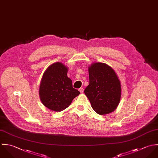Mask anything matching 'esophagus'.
Segmentation results:
<instances>
[{
    "mask_svg": "<svg viewBox=\"0 0 158 158\" xmlns=\"http://www.w3.org/2000/svg\"><path fill=\"white\" fill-rule=\"evenodd\" d=\"M79 92H80L81 94H82L83 92H84V89H83V88H80V89H79Z\"/></svg>",
    "mask_w": 158,
    "mask_h": 158,
    "instance_id": "obj_1",
    "label": "esophagus"
}]
</instances>
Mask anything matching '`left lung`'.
<instances>
[{"label":"left lung","mask_w":158,"mask_h":158,"mask_svg":"<svg viewBox=\"0 0 158 158\" xmlns=\"http://www.w3.org/2000/svg\"><path fill=\"white\" fill-rule=\"evenodd\" d=\"M89 85L84 93L92 107L99 115L117 108L121 97L120 82L114 70L106 63H95L89 68Z\"/></svg>","instance_id":"left-lung-1"}]
</instances>
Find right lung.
<instances>
[{"instance_id": "right-lung-1", "label": "right lung", "mask_w": 158, "mask_h": 158, "mask_svg": "<svg viewBox=\"0 0 158 158\" xmlns=\"http://www.w3.org/2000/svg\"><path fill=\"white\" fill-rule=\"evenodd\" d=\"M68 69L60 62L52 64L44 72L39 94L44 106L60 112L67 108L80 92L73 87L72 81L67 76Z\"/></svg>"}]
</instances>
